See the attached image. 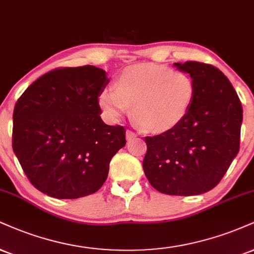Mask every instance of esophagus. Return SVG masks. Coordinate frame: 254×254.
<instances>
[{
  "label": "esophagus",
  "instance_id": "34e87169",
  "mask_svg": "<svg viewBox=\"0 0 254 254\" xmlns=\"http://www.w3.org/2000/svg\"><path fill=\"white\" fill-rule=\"evenodd\" d=\"M136 136H137L136 132H133V131H131V130H127V138L129 140L135 138Z\"/></svg>",
  "mask_w": 254,
  "mask_h": 254
}]
</instances>
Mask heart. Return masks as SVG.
<instances>
[{"mask_svg": "<svg viewBox=\"0 0 254 254\" xmlns=\"http://www.w3.org/2000/svg\"><path fill=\"white\" fill-rule=\"evenodd\" d=\"M196 94L189 73L158 64H138L116 78L98 100L110 118H119L132 106V118L143 130L162 133L175 129L190 112Z\"/></svg>", "mask_w": 254, "mask_h": 254, "instance_id": "heart-1", "label": "heart"}]
</instances>
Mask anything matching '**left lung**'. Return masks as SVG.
<instances>
[{"instance_id": "1", "label": "left lung", "mask_w": 254, "mask_h": 254, "mask_svg": "<svg viewBox=\"0 0 254 254\" xmlns=\"http://www.w3.org/2000/svg\"><path fill=\"white\" fill-rule=\"evenodd\" d=\"M175 66L194 79V104L175 129L145 137L143 170L156 190L189 196L214 188L239 152L243 106L216 67L198 61Z\"/></svg>"}]
</instances>
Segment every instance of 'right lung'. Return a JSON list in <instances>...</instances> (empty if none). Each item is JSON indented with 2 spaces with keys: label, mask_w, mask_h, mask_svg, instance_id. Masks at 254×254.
<instances>
[{
  "label": "right lung",
  "mask_w": 254,
  "mask_h": 254,
  "mask_svg": "<svg viewBox=\"0 0 254 254\" xmlns=\"http://www.w3.org/2000/svg\"><path fill=\"white\" fill-rule=\"evenodd\" d=\"M108 84L98 67H60L36 79L15 104L13 150L30 183L48 196L96 193L127 143L123 127L100 118L98 97Z\"/></svg>",
  "instance_id": "1"
}]
</instances>
